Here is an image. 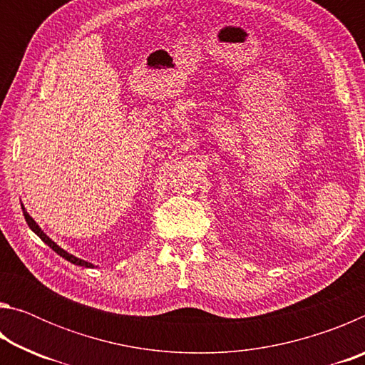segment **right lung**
<instances>
[{"label":"right lung","instance_id":"right-lung-1","mask_svg":"<svg viewBox=\"0 0 365 365\" xmlns=\"http://www.w3.org/2000/svg\"><path fill=\"white\" fill-rule=\"evenodd\" d=\"M21 206H22V211H24V217H26V222L29 224L30 230H32V232L36 235V237H40L43 243H46V245L49 246V248H51L53 251H56L61 257L66 259V261H69V262L76 264V265H80V267H95V264H91V262H88V261H83V259H80V257H77V256L71 255V252H67L66 250L61 248L59 245L54 243L53 240L49 238L48 235L41 230V227H40L38 224H36V222L32 219V215H30V214L26 211V207H24V205H21Z\"/></svg>","mask_w":365,"mask_h":365}]
</instances>
